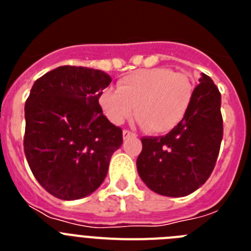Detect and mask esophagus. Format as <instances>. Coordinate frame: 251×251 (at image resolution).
<instances>
[{"label":"esophagus","instance_id":"obj_1","mask_svg":"<svg viewBox=\"0 0 251 251\" xmlns=\"http://www.w3.org/2000/svg\"><path fill=\"white\" fill-rule=\"evenodd\" d=\"M130 137H136V134H134V133H132V132H129V130L124 129L123 130V138L128 139V138H130Z\"/></svg>","mask_w":251,"mask_h":251}]
</instances>
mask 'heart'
Listing matches in <instances>:
<instances>
[{
  "mask_svg": "<svg viewBox=\"0 0 251 251\" xmlns=\"http://www.w3.org/2000/svg\"><path fill=\"white\" fill-rule=\"evenodd\" d=\"M192 99V85L185 74L166 68L137 70L118 80V89L106 88L99 105L113 124L138 115L139 123L162 134L176 128Z\"/></svg>",
  "mask_w": 251,
  "mask_h": 251,
  "instance_id": "b5f03b06",
  "label": "heart"
}]
</instances>
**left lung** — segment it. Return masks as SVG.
Here are the masks:
<instances>
[{
    "instance_id": "obj_1",
    "label": "left lung",
    "mask_w": 251,
    "mask_h": 251,
    "mask_svg": "<svg viewBox=\"0 0 251 251\" xmlns=\"http://www.w3.org/2000/svg\"><path fill=\"white\" fill-rule=\"evenodd\" d=\"M199 81L182 122L166 136L142 138L137 171L147 187L162 196L183 197L196 191L207 181L219 156L221 94L203 73Z\"/></svg>"
}]
</instances>
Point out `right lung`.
I'll return each instance as SVG.
<instances>
[{
	"mask_svg": "<svg viewBox=\"0 0 251 251\" xmlns=\"http://www.w3.org/2000/svg\"><path fill=\"white\" fill-rule=\"evenodd\" d=\"M106 73L59 66L37 79L25 104L24 150L37 182L60 200L89 196L103 183L122 129L99 105Z\"/></svg>",
	"mask_w": 251,
	"mask_h": 251,
	"instance_id": "right-lung-1",
	"label": "right lung"
}]
</instances>
